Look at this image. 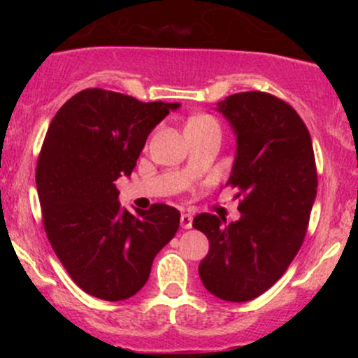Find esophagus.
Listing matches in <instances>:
<instances>
[{"mask_svg":"<svg viewBox=\"0 0 358 358\" xmlns=\"http://www.w3.org/2000/svg\"><path fill=\"white\" fill-rule=\"evenodd\" d=\"M192 222L193 217L190 213H182V217H180V225H182V229H192Z\"/></svg>","mask_w":358,"mask_h":358,"instance_id":"1","label":"esophagus"}]
</instances>
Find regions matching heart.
I'll return each instance as SVG.
<instances>
[{
    "instance_id": "heart-1",
    "label": "heart",
    "mask_w": 358,
    "mask_h": 358,
    "mask_svg": "<svg viewBox=\"0 0 358 358\" xmlns=\"http://www.w3.org/2000/svg\"><path fill=\"white\" fill-rule=\"evenodd\" d=\"M187 126H219V122L208 114H199V116H193Z\"/></svg>"
}]
</instances>
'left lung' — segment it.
I'll use <instances>...</instances> for the list:
<instances>
[{"label":"left lung","instance_id":"obj_1","mask_svg":"<svg viewBox=\"0 0 358 358\" xmlns=\"http://www.w3.org/2000/svg\"><path fill=\"white\" fill-rule=\"evenodd\" d=\"M237 134L227 185L239 188L241 219L200 213L193 227L210 249L199 274L213 296L242 303L268 291L305 241L318 175L310 131L299 114L273 94L250 90L220 101Z\"/></svg>","mask_w":358,"mask_h":358}]
</instances>
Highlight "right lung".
Returning a JSON list of instances; mask_svg holds the SVG:
<instances>
[{
    "mask_svg": "<svg viewBox=\"0 0 358 358\" xmlns=\"http://www.w3.org/2000/svg\"><path fill=\"white\" fill-rule=\"evenodd\" d=\"M178 108L85 89L48 126L35 173L43 227L69 276L90 296H134L156 254L178 231L175 207L153 203L131 213L114 185L131 175L153 127Z\"/></svg>",
    "mask_w": 358,
    "mask_h": 358,
    "instance_id": "obj_1",
    "label": "right lung"
}]
</instances>
